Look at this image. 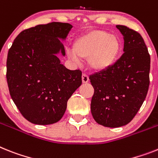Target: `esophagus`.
Wrapping results in <instances>:
<instances>
[{"mask_svg":"<svg viewBox=\"0 0 158 158\" xmlns=\"http://www.w3.org/2000/svg\"><path fill=\"white\" fill-rule=\"evenodd\" d=\"M82 81H83V83H87V82L89 81L88 75H86V74H83V75H82Z\"/></svg>","mask_w":158,"mask_h":158,"instance_id":"obj_1","label":"esophagus"}]
</instances>
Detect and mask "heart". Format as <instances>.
I'll use <instances>...</instances> for the list:
<instances>
[{
    "mask_svg": "<svg viewBox=\"0 0 158 158\" xmlns=\"http://www.w3.org/2000/svg\"><path fill=\"white\" fill-rule=\"evenodd\" d=\"M74 59H87L88 67L95 71L112 67L121 52V43L115 35L104 30H91L82 34L73 43Z\"/></svg>",
    "mask_w": 158,
    "mask_h": 158,
    "instance_id": "obj_1",
    "label": "heart"
}]
</instances>
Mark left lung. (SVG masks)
<instances>
[{"mask_svg":"<svg viewBox=\"0 0 158 158\" xmlns=\"http://www.w3.org/2000/svg\"><path fill=\"white\" fill-rule=\"evenodd\" d=\"M116 28L124 35V51L106 71L89 76L94 87L91 111L98 124L118 128L134 118L149 86L150 55L138 32L125 26Z\"/></svg>","mask_w":158,"mask_h":158,"instance_id":"obj_1","label":"left lung"}]
</instances>
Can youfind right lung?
Masks as SVG:
<instances>
[{"mask_svg": "<svg viewBox=\"0 0 158 158\" xmlns=\"http://www.w3.org/2000/svg\"><path fill=\"white\" fill-rule=\"evenodd\" d=\"M71 28L63 22L38 25L21 32L9 48V93L22 116L33 124L60 120L67 100L81 85V71L68 70L56 56L59 51L65 55L58 38H66Z\"/></svg>", "mask_w": 158, "mask_h": 158, "instance_id": "1", "label": "right lung"}]
</instances>
